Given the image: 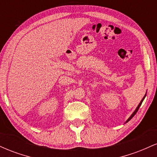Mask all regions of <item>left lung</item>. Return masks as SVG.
<instances>
[{"label": "left lung", "instance_id": "obj_1", "mask_svg": "<svg viewBox=\"0 0 157 157\" xmlns=\"http://www.w3.org/2000/svg\"><path fill=\"white\" fill-rule=\"evenodd\" d=\"M145 96H146V94H145V96H144V97H143V98H142V99L141 102H140V104H139V105H138V106H137V108H136V110H135V111H134V113H132V114H131V117H129L128 119V120H127V121H126V122H125V123H126V122H128V121H130V120H131V119H132V118H133V117H134V115H135V114H136V112H137V111H138V110H139V109H140V105H142V101H143V100H144V99H145Z\"/></svg>", "mask_w": 157, "mask_h": 157}]
</instances>
